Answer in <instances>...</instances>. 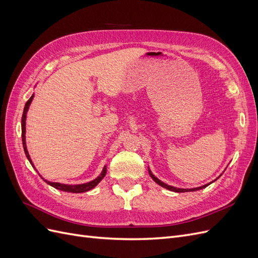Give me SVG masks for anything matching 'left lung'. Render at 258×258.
<instances>
[{
    "instance_id": "left-lung-1",
    "label": "left lung",
    "mask_w": 258,
    "mask_h": 258,
    "mask_svg": "<svg viewBox=\"0 0 258 258\" xmlns=\"http://www.w3.org/2000/svg\"><path fill=\"white\" fill-rule=\"evenodd\" d=\"M150 175H151V177L154 179V181L157 183L158 185H160V186H162V187H165V188H167V189H169V190H171V191H175V192H184V191H195V190H199V189H202V188H205V187H207L209 184H207V185H204V186H201V187H198V188H191V189H183V188H176V187H173V186H170V185H167V184H165V183H162L161 181H159V179L156 177L154 174H152V172L150 171Z\"/></svg>"
}]
</instances>
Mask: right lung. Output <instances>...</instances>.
Listing matches in <instances>:
<instances>
[{"instance_id": "1", "label": "right lung", "mask_w": 258, "mask_h": 258, "mask_svg": "<svg viewBox=\"0 0 258 258\" xmlns=\"http://www.w3.org/2000/svg\"><path fill=\"white\" fill-rule=\"evenodd\" d=\"M33 97H34V95L27 101V103H26V105H25V108H23V114H22V118H21V131H22V132H21V137H22L23 150H25L27 158L29 159V161H30L31 165H32V167H34V166H33L32 161H31L29 153H28V151H27V145H26V117H27V112H28L29 105H30V103H31V101H32ZM105 173H106V168L103 169L102 173H101L100 176H98L96 179H93V181H91V182H89V183L82 184V185H73V186H72V185H66V184H60V183H54V182H48V181H46V179H45V182L47 183V184H49L50 186L54 187V188L59 189V190L79 194V192L88 191V190L92 189L93 187H96V186L100 183L101 179H102V178L105 176Z\"/></svg>"}]
</instances>
